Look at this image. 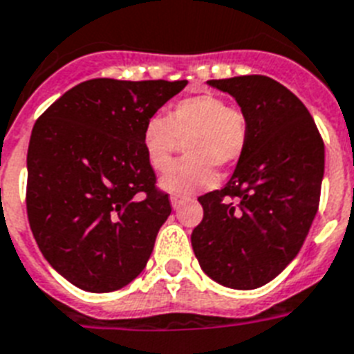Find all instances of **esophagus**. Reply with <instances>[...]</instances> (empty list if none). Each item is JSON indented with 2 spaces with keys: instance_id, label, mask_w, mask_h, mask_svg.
<instances>
[{
  "instance_id": "34e87169",
  "label": "esophagus",
  "mask_w": 354,
  "mask_h": 354,
  "mask_svg": "<svg viewBox=\"0 0 354 354\" xmlns=\"http://www.w3.org/2000/svg\"><path fill=\"white\" fill-rule=\"evenodd\" d=\"M187 198L185 196H180V194H172L171 196V203H172V209H180V207L185 203Z\"/></svg>"
}]
</instances>
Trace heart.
<instances>
[{
    "label": "heart",
    "instance_id": "obj_1",
    "mask_svg": "<svg viewBox=\"0 0 354 354\" xmlns=\"http://www.w3.org/2000/svg\"><path fill=\"white\" fill-rule=\"evenodd\" d=\"M180 141L187 156L171 166ZM249 143V120L242 109L216 94H198L171 105L163 116H152L142 134L149 165L165 171L160 183L174 194H192L216 183L214 167H231Z\"/></svg>",
    "mask_w": 354,
    "mask_h": 354
}]
</instances>
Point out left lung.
Masks as SVG:
<instances>
[{
  "label": "left lung",
  "instance_id": "8db88e82",
  "mask_svg": "<svg viewBox=\"0 0 354 354\" xmlns=\"http://www.w3.org/2000/svg\"><path fill=\"white\" fill-rule=\"evenodd\" d=\"M249 120V143L234 174L198 198L202 222L191 234L205 274L231 289L277 278L301 249L320 203L324 140L306 105L267 76L209 80Z\"/></svg>",
  "mask_w": 354,
  "mask_h": 354
}]
</instances>
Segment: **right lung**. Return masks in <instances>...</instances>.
I'll return each instance as SVG.
<instances>
[{
  "mask_svg": "<svg viewBox=\"0 0 354 354\" xmlns=\"http://www.w3.org/2000/svg\"><path fill=\"white\" fill-rule=\"evenodd\" d=\"M185 80L96 77L34 123L27 216L45 260L73 286L111 292L145 269L171 214L142 145L145 123Z\"/></svg>",
  "mask_w": 354,
  "mask_h": 354,
  "instance_id": "1",
  "label": "right lung"
}]
</instances>
